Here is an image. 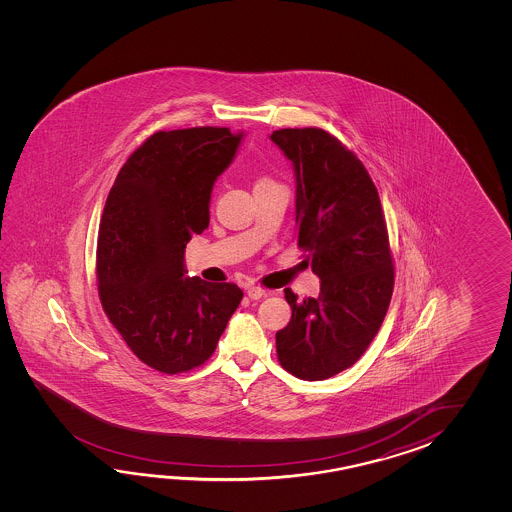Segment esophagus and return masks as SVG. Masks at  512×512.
Listing matches in <instances>:
<instances>
[{
	"mask_svg": "<svg viewBox=\"0 0 512 512\" xmlns=\"http://www.w3.org/2000/svg\"><path fill=\"white\" fill-rule=\"evenodd\" d=\"M247 294H249L251 300H260V298H263V296L267 294V291H265L263 287H260V285H254V283H252V285L247 287Z\"/></svg>",
	"mask_w": 512,
	"mask_h": 512,
	"instance_id": "esophagus-1",
	"label": "esophagus"
}]
</instances>
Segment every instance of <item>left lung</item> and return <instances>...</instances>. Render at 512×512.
<instances>
[{"instance_id":"left-lung-1","label":"left lung","mask_w":512,"mask_h":512,"mask_svg":"<svg viewBox=\"0 0 512 512\" xmlns=\"http://www.w3.org/2000/svg\"><path fill=\"white\" fill-rule=\"evenodd\" d=\"M296 175V241L320 294L291 305L276 333L283 370L324 381L348 370L379 333L393 293V258L379 192L357 155L320 128L272 131Z\"/></svg>"}]
</instances>
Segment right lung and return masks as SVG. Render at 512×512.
<instances>
[{
    "mask_svg": "<svg viewBox=\"0 0 512 512\" xmlns=\"http://www.w3.org/2000/svg\"><path fill=\"white\" fill-rule=\"evenodd\" d=\"M243 133L157 131L131 153L109 190L97 243L98 296L137 359L177 375L216 351L243 291L186 278L185 247L210 221L212 186Z\"/></svg>",
    "mask_w": 512,
    "mask_h": 512,
    "instance_id": "add662e5",
    "label": "right lung"
}]
</instances>
